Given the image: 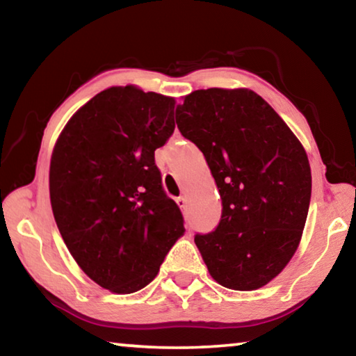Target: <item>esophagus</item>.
Returning a JSON list of instances; mask_svg holds the SVG:
<instances>
[{"instance_id":"1","label":"esophagus","mask_w":356,"mask_h":356,"mask_svg":"<svg viewBox=\"0 0 356 356\" xmlns=\"http://www.w3.org/2000/svg\"><path fill=\"white\" fill-rule=\"evenodd\" d=\"M176 202H177V206L182 209V210H185V207H186V200L184 196H180V197H177L176 200Z\"/></svg>"}]
</instances>
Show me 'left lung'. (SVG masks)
Here are the masks:
<instances>
[{
	"instance_id": "left-lung-1",
	"label": "left lung",
	"mask_w": 356,
	"mask_h": 356,
	"mask_svg": "<svg viewBox=\"0 0 356 356\" xmlns=\"http://www.w3.org/2000/svg\"><path fill=\"white\" fill-rule=\"evenodd\" d=\"M176 122L206 156L221 218L195 243L209 273L234 291H254L297 251L311 201L303 146L261 95L210 88L186 95Z\"/></svg>"
}]
</instances>
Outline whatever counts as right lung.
Wrapping results in <instances>:
<instances>
[{
	"mask_svg": "<svg viewBox=\"0 0 356 356\" xmlns=\"http://www.w3.org/2000/svg\"><path fill=\"white\" fill-rule=\"evenodd\" d=\"M174 129V99L110 88L72 116L53 150L59 232L83 272L111 292L147 286L185 231L154 156Z\"/></svg>",
	"mask_w": 356,
	"mask_h": 356,
	"instance_id": "obj_1",
	"label": "right lung"
}]
</instances>
